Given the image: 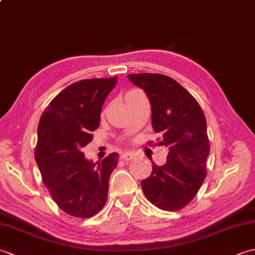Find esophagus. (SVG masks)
<instances>
[{
  "label": "esophagus",
  "instance_id": "1",
  "mask_svg": "<svg viewBox=\"0 0 255 255\" xmlns=\"http://www.w3.org/2000/svg\"><path fill=\"white\" fill-rule=\"evenodd\" d=\"M122 159L124 161H130V160L134 159V154L132 152H129V151H127V152H124L122 154Z\"/></svg>",
  "mask_w": 255,
  "mask_h": 255
}]
</instances>
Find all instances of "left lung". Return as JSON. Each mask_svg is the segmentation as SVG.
<instances>
[{
	"label": "left lung",
	"mask_w": 255,
	"mask_h": 255,
	"mask_svg": "<svg viewBox=\"0 0 255 255\" xmlns=\"http://www.w3.org/2000/svg\"><path fill=\"white\" fill-rule=\"evenodd\" d=\"M142 89L151 104L155 133L160 145L169 149L164 165H152V173L141 181L144 196L163 210H178L191 202L206 177L209 140L205 114L198 102L163 74H128Z\"/></svg>",
	"instance_id": "obj_1"
}]
</instances>
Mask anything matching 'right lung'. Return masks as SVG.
Wrapping results in <instances>:
<instances>
[{"mask_svg":"<svg viewBox=\"0 0 255 255\" xmlns=\"http://www.w3.org/2000/svg\"><path fill=\"white\" fill-rule=\"evenodd\" d=\"M116 83L113 77L69 85L50 102L38 125L35 160L42 181L56 204L73 217L90 218L107 202L119 154L94 163L84 158L82 148L93 139L103 104Z\"/></svg>","mask_w":255,"mask_h":255,"instance_id":"right-lung-1","label":"right lung"}]
</instances>
